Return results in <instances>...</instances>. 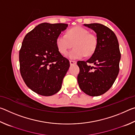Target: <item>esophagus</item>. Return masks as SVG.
I'll use <instances>...</instances> for the list:
<instances>
[{
	"mask_svg": "<svg viewBox=\"0 0 135 135\" xmlns=\"http://www.w3.org/2000/svg\"><path fill=\"white\" fill-rule=\"evenodd\" d=\"M76 61H72V60H70V65H73V64H76Z\"/></svg>",
	"mask_w": 135,
	"mask_h": 135,
	"instance_id": "1",
	"label": "esophagus"
}]
</instances>
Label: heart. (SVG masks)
Here are the masks:
<instances>
[{"label":"heart","instance_id":"heart-1","mask_svg":"<svg viewBox=\"0 0 135 135\" xmlns=\"http://www.w3.org/2000/svg\"><path fill=\"white\" fill-rule=\"evenodd\" d=\"M56 44L58 51L63 55H67L74 45L75 48L70 52L68 56L70 59H77L83 58L85 55H93L97 49L98 38L88 29L76 26L68 30L66 35H59L56 38Z\"/></svg>","mask_w":135,"mask_h":135}]
</instances>
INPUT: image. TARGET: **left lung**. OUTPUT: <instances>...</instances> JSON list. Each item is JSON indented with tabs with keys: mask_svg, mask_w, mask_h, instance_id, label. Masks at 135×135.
<instances>
[{
	"mask_svg": "<svg viewBox=\"0 0 135 135\" xmlns=\"http://www.w3.org/2000/svg\"><path fill=\"white\" fill-rule=\"evenodd\" d=\"M84 25L97 33L98 45L88 60L77 61L80 68L77 81L83 92L97 97L107 92L118 76L121 58L119 44L108 27L99 23ZM88 63H93L94 66H88Z\"/></svg>",
	"mask_w": 135,
	"mask_h": 135,
	"instance_id": "1",
	"label": "left lung"
}]
</instances>
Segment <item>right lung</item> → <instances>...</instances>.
Wrapping results in <instances>:
<instances>
[{"mask_svg": "<svg viewBox=\"0 0 135 135\" xmlns=\"http://www.w3.org/2000/svg\"><path fill=\"white\" fill-rule=\"evenodd\" d=\"M68 24H38L28 32L19 52L20 73L26 85L42 96H51L61 89L70 61L59 52L56 40Z\"/></svg>", "mask_w": 135, "mask_h": 135, "instance_id": "1", "label": "right lung"}]
</instances>
